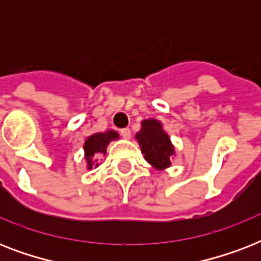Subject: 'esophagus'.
Returning a JSON list of instances; mask_svg holds the SVG:
<instances>
[{"label": "esophagus", "mask_w": 261, "mask_h": 261, "mask_svg": "<svg viewBox=\"0 0 261 261\" xmlns=\"http://www.w3.org/2000/svg\"><path fill=\"white\" fill-rule=\"evenodd\" d=\"M120 135H122L124 139H130L131 130L130 128H122V130H120Z\"/></svg>", "instance_id": "esophagus-1"}]
</instances>
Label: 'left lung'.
<instances>
[{"label":"left lung","mask_w":261,"mask_h":261,"mask_svg":"<svg viewBox=\"0 0 261 261\" xmlns=\"http://www.w3.org/2000/svg\"><path fill=\"white\" fill-rule=\"evenodd\" d=\"M141 151L145 160L151 167L159 171H164L171 167L172 157L174 155V146L171 138L164 131L163 123L157 119H145L141 123V130L135 134Z\"/></svg>","instance_id":"8db88e82"}]
</instances>
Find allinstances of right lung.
<instances>
[{"label": "right lung", "mask_w": 261, "mask_h": 261, "mask_svg": "<svg viewBox=\"0 0 261 261\" xmlns=\"http://www.w3.org/2000/svg\"><path fill=\"white\" fill-rule=\"evenodd\" d=\"M119 139V134L114 130H108L106 133H96L92 134L85 139L84 143V151H85V161H87V168H97V157L98 155H106L107 147L111 141Z\"/></svg>", "instance_id": "right-lung-1"}]
</instances>
